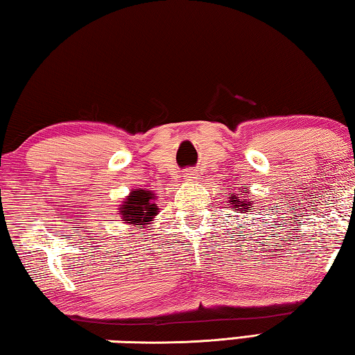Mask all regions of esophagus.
I'll return each mask as SVG.
<instances>
[{"label":"esophagus","mask_w":355,"mask_h":355,"mask_svg":"<svg viewBox=\"0 0 355 355\" xmlns=\"http://www.w3.org/2000/svg\"><path fill=\"white\" fill-rule=\"evenodd\" d=\"M184 180H187V182H196V180H199V175H198V172L196 171H188V172H184Z\"/></svg>","instance_id":"1"}]
</instances>
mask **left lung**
<instances>
[{
  "mask_svg": "<svg viewBox=\"0 0 355 355\" xmlns=\"http://www.w3.org/2000/svg\"><path fill=\"white\" fill-rule=\"evenodd\" d=\"M230 207L234 209L237 214H245V211H250L253 207V200H250V189L242 188L241 191L237 193H230Z\"/></svg>",
  "mask_w": 355,
  "mask_h": 355,
  "instance_id": "obj_1",
  "label": "left lung"
}]
</instances>
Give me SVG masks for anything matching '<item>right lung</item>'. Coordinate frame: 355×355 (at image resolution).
I'll return each instance as SVG.
<instances>
[{"mask_svg":"<svg viewBox=\"0 0 355 355\" xmlns=\"http://www.w3.org/2000/svg\"><path fill=\"white\" fill-rule=\"evenodd\" d=\"M156 199V194L146 188L130 189L129 196H125L118 209L121 221L130 226L144 225L148 228L155 223V216L159 214V207L155 202Z\"/></svg>","mask_w":355,"mask_h":355,"instance_id":"1","label":"right lung"}]
</instances>
